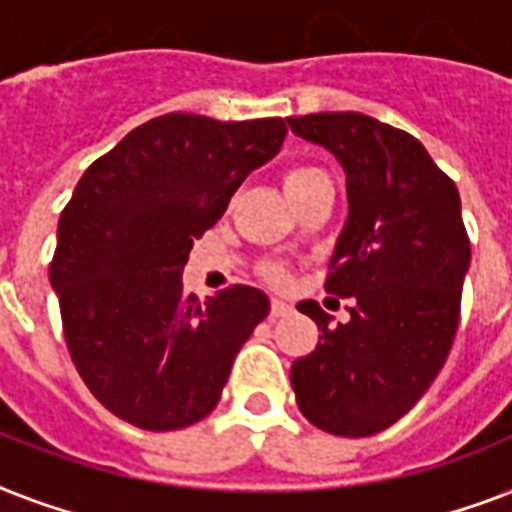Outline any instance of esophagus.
Instances as JSON below:
<instances>
[{
	"label": "esophagus",
	"mask_w": 512,
	"mask_h": 512,
	"mask_svg": "<svg viewBox=\"0 0 512 512\" xmlns=\"http://www.w3.org/2000/svg\"><path fill=\"white\" fill-rule=\"evenodd\" d=\"M287 313H292V305H289L284 297H273V300H271V316H273V319H279V316H287Z\"/></svg>",
	"instance_id": "34e87169"
}]
</instances>
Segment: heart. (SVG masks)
<instances>
[{
	"label": "heart",
	"instance_id": "b5f03b06",
	"mask_svg": "<svg viewBox=\"0 0 512 512\" xmlns=\"http://www.w3.org/2000/svg\"><path fill=\"white\" fill-rule=\"evenodd\" d=\"M308 172H313L311 167H297V170H289L287 177H284V185L287 183H295V180H300V177H305Z\"/></svg>",
	"mask_w": 512,
	"mask_h": 512
}]
</instances>
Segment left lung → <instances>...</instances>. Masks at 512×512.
Here are the masks:
<instances>
[{"label": "left lung", "instance_id": "8db88e82", "mask_svg": "<svg viewBox=\"0 0 512 512\" xmlns=\"http://www.w3.org/2000/svg\"><path fill=\"white\" fill-rule=\"evenodd\" d=\"M297 138L327 148L345 172L348 220L337 236L327 292L353 297L332 327L319 303L297 311L319 345L292 364L297 406L335 436H374L436 380L460 324L470 241L457 185L420 140L366 114L289 116Z\"/></svg>", "mask_w": 512, "mask_h": 512}]
</instances>
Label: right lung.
<instances>
[{"label":"right lung","mask_w":512,"mask_h":512,"mask_svg":"<svg viewBox=\"0 0 512 512\" xmlns=\"http://www.w3.org/2000/svg\"><path fill=\"white\" fill-rule=\"evenodd\" d=\"M284 138V119L167 114L132 130L76 183L50 284L76 372L111 414L177 430L217 406L271 300L236 284L201 303L183 292V268L193 241Z\"/></svg>","instance_id":"obj_1"}]
</instances>
